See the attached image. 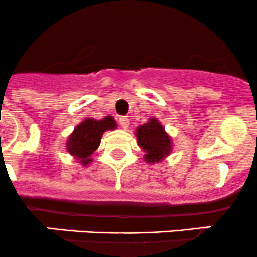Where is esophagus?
Listing matches in <instances>:
<instances>
[{
  "label": "esophagus",
  "mask_w": 257,
  "mask_h": 257,
  "mask_svg": "<svg viewBox=\"0 0 257 257\" xmlns=\"http://www.w3.org/2000/svg\"><path fill=\"white\" fill-rule=\"evenodd\" d=\"M118 122H120L121 127L122 128H128V125H130V120L127 117H120L118 118Z\"/></svg>",
  "instance_id": "1"
}]
</instances>
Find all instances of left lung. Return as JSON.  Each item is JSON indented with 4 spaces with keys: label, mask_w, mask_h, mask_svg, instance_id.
Here are the masks:
<instances>
[{
    "label": "left lung",
    "mask_w": 257,
    "mask_h": 257,
    "mask_svg": "<svg viewBox=\"0 0 257 257\" xmlns=\"http://www.w3.org/2000/svg\"><path fill=\"white\" fill-rule=\"evenodd\" d=\"M137 144L145 151V161L154 164L160 162L171 152V139L156 118L136 128Z\"/></svg>",
    "instance_id": "8db88e82"
}]
</instances>
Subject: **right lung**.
<instances>
[{
    "instance_id": "right-lung-1",
    "label": "right lung",
    "mask_w": 257,
    "mask_h": 257,
    "mask_svg": "<svg viewBox=\"0 0 257 257\" xmlns=\"http://www.w3.org/2000/svg\"><path fill=\"white\" fill-rule=\"evenodd\" d=\"M117 127L112 116H106L103 120L86 118L76 126L67 140V151L72 156L80 160L83 166L92 162L91 155L100 146L101 139L106 130H115Z\"/></svg>"
}]
</instances>
